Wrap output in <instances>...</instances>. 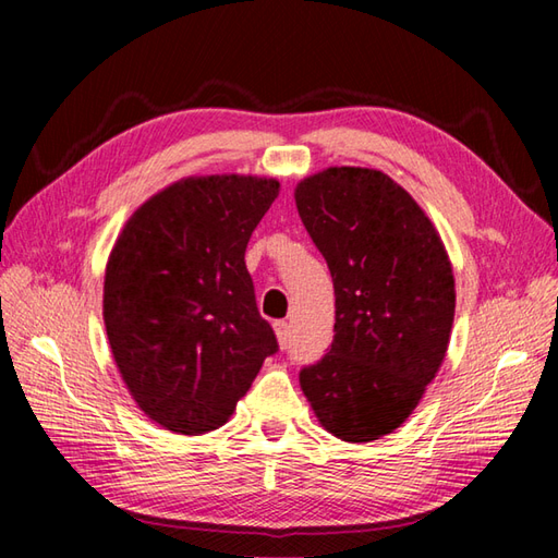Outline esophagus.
Segmentation results:
<instances>
[{"label": "esophagus", "instance_id": "1", "mask_svg": "<svg viewBox=\"0 0 558 558\" xmlns=\"http://www.w3.org/2000/svg\"><path fill=\"white\" fill-rule=\"evenodd\" d=\"M272 328H276V336H278L280 348L288 350V342H290V326H288V322H276V324H272Z\"/></svg>", "mask_w": 558, "mask_h": 558}]
</instances>
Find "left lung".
Listing matches in <instances>:
<instances>
[{
    "label": "left lung",
    "mask_w": 558,
    "mask_h": 558,
    "mask_svg": "<svg viewBox=\"0 0 558 558\" xmlns=\"http://www.w3.org/2000/svg\"><path fill=\"white\" fill-rule=\"evenodd\" d=\"M294 201L336 290L333 342L300 386L330 434L376 441L410 417L446 357L448 254L414 198L378 170L328 168Z\"/></svg>",
    "instance_id": "obj_1"
}]
</instances>
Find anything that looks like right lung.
<instances>
[{
    "mask_svg": "<svg viewBox=\"0 0 558 558\" xmlns=\"http://www.w3.org/2000/svg\"><path fill=\"white\" fill-rule=\"evenodd\" d=\"M276 180L189 177L141 206L105 270L102 316L138 408L177 434L230 420L278 338L244 264Z\"/></svg>",
    "mask_w": 558,
    "mask_h": 558,
    "instance_id": "1",
    "label": "right lung"
}]
</instances>
